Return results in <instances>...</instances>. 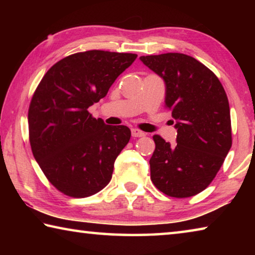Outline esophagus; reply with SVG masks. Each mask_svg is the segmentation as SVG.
<instances>
[{
    "mask_svg": "<svg viewBox=\"0 0 255 255\" xmlns=\"http://www.w3.org/2000/svg\"><path fill=\"white\" fill-rule=\"evenodd\" d=\"M131 135H132V137H143V136H145V132L139 130V129L132 128L131 129Z\"/></svg>",
    "mask_w": 255,
    "mask_h": 255,
    "instance_id": "esophagus-1",
    "label": "esophagus"
}]
</instances>
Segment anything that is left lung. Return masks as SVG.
Segmentation results:
<instances>
[{
  "label": "left lung",
  "mask_w": 255,
  "mask_h": 255,
  "mask_svg": "<svg viewBox=\"0 0 255 255\" xmlns=\"http://www.w3.org/2000/svg\"><path fill=\"white\" fill-rule=\"evenodd\" d=\"M139 59L165 83V106L178 131L174 145L153 137L150 179L167 196L192 197L208 187L231 149L226 92L218 77L191 56L167 53Z\"/></svg>",
  "instance_id": "left-lung-1"
}]
</instances>
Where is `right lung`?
Wrapping results in <instances>:
<instances>
[{
    "mask_svg": "<svg viewBox=\"0 0 255 255\" xmlns=\"http://www.w3.org/2000/svg\"><path fill=\"white\" fill-rule=\"evenodd\" d=\"M136 54L89 50L51 66L28 112L32 154L46 178L64 195L85 198L110 182L116 158L130 139L126 126L90 115Z\"/></svg>",
    "mask_w": 255,
    "mask_h": 255,
    "instance_id": "1",
    "label": "right lung"
}]
</instances>
